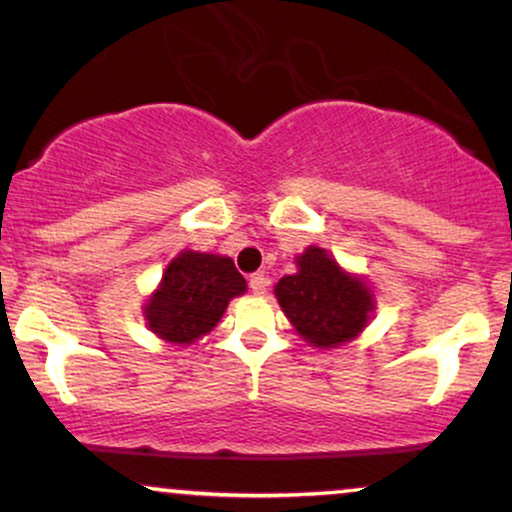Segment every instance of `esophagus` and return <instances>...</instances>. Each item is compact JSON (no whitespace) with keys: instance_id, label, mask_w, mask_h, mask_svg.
I'll return each mask as SVG.
<instances>
[{"instance_id":"1","label":"esophagus","mask_w":512,"mask_h":512,"mask_svg":"<svg viewBox=\"0 0 512 512\" xmlns=\"http://www.w3.org/2000/svg\"><path fill=\"white\" fill-rule=\"evenodd\" d=\"M267 286H269V276L264 272H257L250 276V291L255 293V296H264Z\"/></svg>"}]
</instances>
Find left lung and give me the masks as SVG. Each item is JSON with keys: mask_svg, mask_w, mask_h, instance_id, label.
Instances as JSON below:
<instances>
[{"mask_svg": "<svg viewBox=\"0 0 512 512\" xmlns=\"http://www.w3.org/2000/svg\"><path fill=\"white\" fill-rule=\"evenodd\" d=\"M296 264L298 272L274 286L296 332L317 349H334L358 337L375 310L366 281L344 272L330 252L315 245L305 248Z\"/></svg>", "mask_w": 512, "mask_h": 512, "instance_id": "8db88e82", "label": "left lung"}]
</instances>
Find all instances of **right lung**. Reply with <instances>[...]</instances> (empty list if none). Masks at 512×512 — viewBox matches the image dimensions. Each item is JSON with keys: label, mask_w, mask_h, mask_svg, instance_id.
<instances>
[{"label": "right lung", "mask_w": 512, "mask_h": 512, "mask_svg": "<svg viewBox=\"0 0 512 512\" xmlns=\"http://www.w3.org/2000/svg\"><path fill=\"white\" fill-rule=\"evenodd\" d=\"M231 257L182 250L144 305L149 330L170 344H192L219 325L231 298L245 293Z\"/></svg>", "instance_id": "right-lung-1"}]
</instances>
